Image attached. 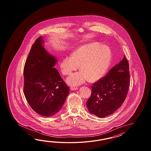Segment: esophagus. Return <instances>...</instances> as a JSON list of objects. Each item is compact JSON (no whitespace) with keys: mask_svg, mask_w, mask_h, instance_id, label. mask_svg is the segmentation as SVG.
I'll list each match as a JSON object with an SVG mask.
<instances>
[{"mask_svg":"<svg viewBox=\"0 0 151 151\" xmlns=\"http://www.w3.org/2000/svg\"><path fill=\"white\" fill-rule=\"evenodd\" d=\"M78 89V88H77V87H71V90H72V91H75V90H77Z\"/></svg>","mask_w":151,"mask_h":151,"instance_id":"esophagus-1","label":"esophagus"}]
</instances>
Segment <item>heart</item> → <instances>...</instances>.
Returning <instances> with one entry per match:
<instances>
[{"instance_id": "1", "label": "heart", "mask_w": 151, "mask_h": 151, "mask_svg": "<svg viewBox=\"0 0 151 151\" xmlns=\"http://www.w3.org/2000/svg\"><path fill=\"white\" fill-rule=\"evenodd\" d=\"M111 51L106 45L93 42L80 46L72 53L71 57H66L61 60L60 67L65 76L71 74L79 66L80 72L68 78L66 81L71 86H78L87 79L95 82L101 79L109 68Z\"/></svg>"}]
</instances>
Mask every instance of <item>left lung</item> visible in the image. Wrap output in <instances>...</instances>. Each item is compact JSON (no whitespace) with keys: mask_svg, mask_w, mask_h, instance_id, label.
Listing matches in <instances>:
<instances>
[{"mask_svg":"<svg viewBox=\"0 0 151 151\" xmlns=\"http://www.w3.org/2000/svg\"><path fill=\"white\" fill-rule=\"evenodd\" d=\"M129 85V64L124 56L122 61L91 86V95L86 102L90 113L99 118L113 114L125 101Z\"/></svg>","mask_w":151,"mask_h":151,"instance_id":"obj_1","label":"left lung"}]
</instances>
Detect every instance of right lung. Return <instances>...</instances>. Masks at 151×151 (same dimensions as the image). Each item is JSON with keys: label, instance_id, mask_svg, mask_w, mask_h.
<instances>
[{"label": "right lung", "instance_id": "obj_1", "mask_svg": "<svg viewBox=\"0 0 151 151\" xmlns=\"http://www.w3.org/2000/svg\"><path fill=\"white\" fill-rule=\"evenodd\" d=\"M42 37L32 45L24 68V93L35 112L50 116L62 108L69 87L54 68L57 60L42 45Z\"/></svg>", "mask_w": 151, "mask_h": 151}]
</instances>
